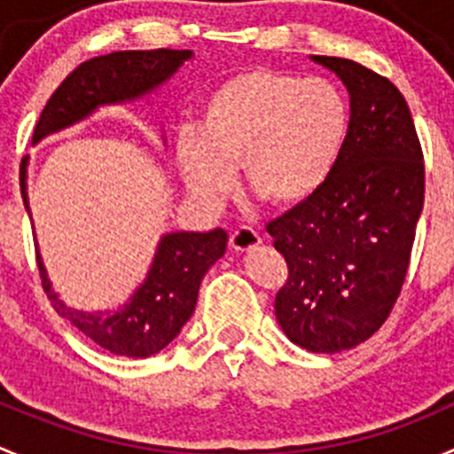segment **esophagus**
I'll return each instance as SVG.
<instances>
[{
    "label": "esophagus",
    "mask_w": 454,
    "mask_h": 454,
    "mask_svg": "<svg viewBox=\"0 0 454 454\" xmlns=\"http://www.w3.org/2000/svg\"><path fill=\"white\" fill-rule=\"evenodd\" d=\"M259 241H262V237H259V232L250 226L235 228L231 235V246H232V250H237V253H244V250L254 248Z\"/></svg>",
    "instance_id": "1"
}]
</instances>
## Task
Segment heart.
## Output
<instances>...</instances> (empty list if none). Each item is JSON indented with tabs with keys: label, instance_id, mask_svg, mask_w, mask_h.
I'll list each match as a JSON object with an SVG mask.
<instances>
[{
	"label": "heart",
	"instance_id": "b5f03b06",
	"mask_svg": "<svg viewBox=\"0 0 454 454\" xmlns=\"http://www.w3.org/2000/svg\"><path fill=\"white\" fill-rule=\"evenodd\" d=\"M348 124V101L328 79L241 70L201 101L195 135L177 142V164L192 195L206 201H222L241 168L254 197L294 208L328 182Z\"/></svg>",
	"mask_w": 454,
	"mask_h": 454
}]
</instances>
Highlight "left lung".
Listing matches in <instances>:
<instances>
[{
    "label": "left lung",
    "mask_w": 454,
    "mask_h": 454,
    "mask_svg": "<svg viewBox=\"0 0 454 454\" xmlns=\"http://www.w3.org/2000/svg\"><path fill=\"white\" fill-rule=\"evenodd\" d=\"M312 59L348 88V137L324 188L266 231L288 266L275 297L279 325L310 353H341L372 337L402 294L426 168L411 108L390 79L344 57Z\"/></svg>",
    "instance_id": "1"
}]
</instances>
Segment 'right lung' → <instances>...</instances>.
Returning <instances> with one entry per match:
<instances>
[{
  "instance_id": "1",
  "label": "right lung",
  "mask_w": 454,
  "mask_h": 454,
  "mask_svg": "<svg viewBox=\"0 0 454 454\" xmlns=\"http://www.w3.org/2000/svg\"><path fill=\"white\" fill-rule=\"evenodd\" d=\"M191 51L157 48V51H120L82 61L57 86L43 106L35 126L33 142L52 130L70 126L90 115L99 104L135 99L153 90L170 77ZM26 161L20 168V186L24 206ZM228 235L222 228L210 232H173L161 239L151 272L142 288L115 312H83L68 308L57 299L37 257L43 293L51 299L57 315L68 319L101 348L124 357H151L173 341L182 325L191 319L197 303L200 284L208 268L223 254Z\"/></svg>"
}]
</instances>
